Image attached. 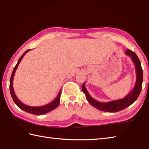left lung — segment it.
I'll use <instances>...</instances> for the list:
<instances>
[{
    "label": "left lung",
    "instance_id": "obj_1",
    "mask_svg": "<svg viewBox=\"0 0 149 149\" xmlns=\"http://www.w3.org/2000/svg\"><path fill=\"white\" fill-rule=\"evenodd\" d=\"M125 54L130 57L132 61L134 63L136 80L135 86L133 90L130 93H129L123 99L109 101L107 102H100L94 99L88 92L86 88L85 87V83L82 85V90L86 95V98L88 102L99 110L110 113L120 111L124 109L126 107L131 106L138 99L139 95L141 92L142 83H143V70L141 68L140 59L134 52L129 49L125 51Z\"/></svg>",
    "mask_w": 149,
    "mask_h": 149
}]
</instances>
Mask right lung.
<instances>
[{
  "label": "right lung",
  "instance_id": "1",
  "mask_svg": "<svg viewBox=\"0 0 149 149\" xmlns=\"http://www.w3.org/2000/svg\"><path fill=\"white\" fill-rule=\"evenodd\" d=\"M31 50H32V49H28L23 54H22V56L20 57V59H18L17 65H16V66H15L13 70V72H12L11 78H10V81H9V90H10L11 95L12 97L13 100L15 103L17 104V106L19 107V108H20L21 109L24 110V111H26L27 113L33 114V115H43V114H45L51 111L56 109V107L58 106L60 102V96H61V90L59 91L58 96L56 97V99L53 101H52L50 103L47 104V105H45V106H42L33 107V106H27V105H26V104H24V103H22L21 101L18 99V97L15 95V91L13 90V77H14V75L15 74V72H16V70H17V68H18L19 63H20L21 60L22 59V58H24V56L26 55V54L27 52H29Z\"/></svg>",
  "mask_w": 149,
  "mask_h": 149
}]
</instances>
